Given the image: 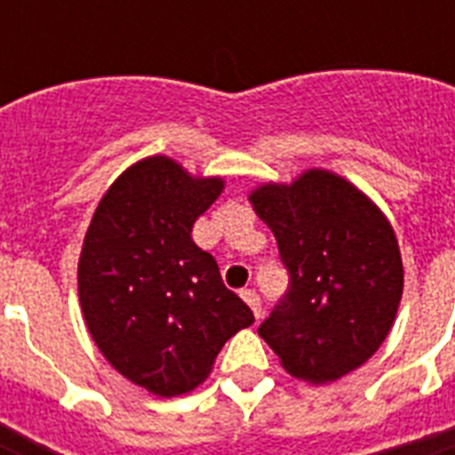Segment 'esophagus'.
Here are the masks:
<instances>
[{"instance_id": "1", "label": "esophagus", "mask_w": 455, "mask_h": 455, "mask_svg": "<svg viewBox=\"0 0 455 455\" xmlns=\"http://www.w3.org/2000/svg\"><path fill=\"white\" fill-rule=\"evenodd\" d=\"M241 298L245 299V304H248L250 309H252L255 318L262 316V302H259V295H257L255 291H250V288H245V291L241 292Z\"/></svg>"}]
</instances>
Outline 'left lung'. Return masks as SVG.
<instances>
[{
  "label": "left lung",
  "instance_id": "left-lung-1",
  "mask_svg": "<svg viewBox=\"0 0 455 455\" xmlns=\"http://www.w3.org/2000/svg\"><path fill=\"white\" fill-rule=\"evenodd\" d=\"M274 231L291 285L259 325L281 366L311 385L339 380L373 356L395 325L403 264L395 228L352 181L311 167L248 196Z\"/></svg>",
  "mask_w": 455,
  "mask_h": 455
}]
</instances>
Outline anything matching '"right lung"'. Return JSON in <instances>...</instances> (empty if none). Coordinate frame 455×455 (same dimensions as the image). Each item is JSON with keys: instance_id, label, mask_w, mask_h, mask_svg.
Listing matches in <instances>:
<instances>
[{"instance_id": "1", "label": "right lung", "mask_w": 455, "mask_h": 455, "mask_svg": "<svg viewBox=\"0 0 455 455\" xmlns=\"http://www.w3.org/2000/svg\"><path fill=\"white\" fill-rule=\"evenodd\" d=\"M224 191L174 157L130 164L103 193L77 262L87 331L110 366L156 396L188 395L255 316L221 283L193 224Z\"/></svg>"}]
</instances>
